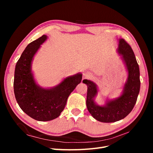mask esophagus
<instances>
[{"instance_id": "obj_1", "label": "esophagus", "mask_w": 153, "mask_h": 153, "mask_svg": "<svg viewBox=\"0 0 153 153\" xmlns=\"http://www.w3.org/2000/svg\"><path fill=\"white\" fill-rule=\"evenodd\" d=\"M91 77V73L88 71H85L83 74V79H86V78H89Z\"/></svg>"}]
</instances>
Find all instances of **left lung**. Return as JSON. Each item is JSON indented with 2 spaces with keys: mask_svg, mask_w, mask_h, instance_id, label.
Masks as SVG:
<instances>
[{
  "mask_svg": "<svg viewBox=\"0 0 153 153\" xmlns=\"http://www.w3.org/2000/svg\"><path fill=\"white\" fill-rule=\"evenodd\" d=\"M118 52L122 55L128 72L121 96L107 101L105 106L97 105L94 101L98 92L96 85L90 80H83L87 85V108L92 117L102 123H114L126 117L135 106L140 91L139 66L130 45L123 39H119Z\"/></svg>",
  "mask_w": 153,
  "mask_h": 153,
  "instance_id": "1",
  "label": "left lung"
}]
</instances>
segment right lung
I'll return each instance as SVG.
<instances>
[{
    "label": "right lung",
    "instance_id": "right-lung-1",
    "mask_svg": "<svg viewBox=\"0 0 153 153\" xmlns=\"http://www.w3.org/2000/svg\"><path fill=\"white\" fill-rule=\"evenodd\" d=\"M47 38V36L43 35L27 45L16 62L13 83L18 105L26 114L39 121H48L59 116L65 108L68 96L82 78V74L78 73L50 89L37 85L31 72V62Z\"/></svg>",
    "mask_w": 153,
    "mask_h": 153
}]
</instances>
